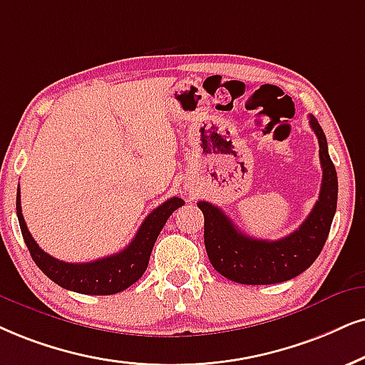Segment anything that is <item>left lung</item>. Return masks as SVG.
Instances as JSON below:
<instances>
[{"label": "left lung", "mask_w": 365, "mask_h": 365, "mask_svg": "<svg viewBox=\"0 0 365 365\" xmlns=\"http://www.w3.org/2000/svg\"><path fill=\"white\" fill-rule=\"evenodd\" d=\"M310 126L318 138L320 163L324 170L320 195L305 222L278 241L249 237L241 232L219 207L198 202L204 214V241L207 256L224 278L241 284H273L302 274L317 259L329 237L336 210L339 182L329 155L327 138L317 118Z\"/></svg>", "instance_id": "left-lung-1"}]
</instances>
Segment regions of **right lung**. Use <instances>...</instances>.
Listing matches in <instances>:
<instances>
[{
  "label": "right lung",
  "instance_id": "1",
  "mask_svg": "<svg viewBox=\"0 0 365 365\" xmlns=\"http://www.w3.org/2000/svg\"><path fill=\"white\" fill-rule=\"evenodd\" d=\"M183 204L185 202L182 198L172 197L160 207H156L138 229L133 241L118 255L101 257V259L91 262H66L55 259L45 251H41L35 239L31 237L21 214L20 185L16 192L18 222H20L23 239L29 247L31 259L53 283L82 294H114L136 283L148 267L150 255L168 217Z\"/></svg>",
  "mask_w": 365,
  "mask_h": 365
}]
</instances>
